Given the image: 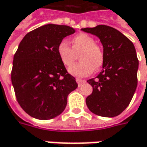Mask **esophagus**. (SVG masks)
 Returning a JSON list of instances; mask_svg holds the SVG:
<instances>
[{
    "instance_id": "esophagus-1",
    "label": "esophagus",
    "mask_w": 147,
    "mask_h": 147,
    "mask_svg": "<svg viewBox=\"0 0 147 147\" xmlns=\"http://www.w3.org/2000/svg\"><path fill=\"white\" fill-rule=\"evenodd\" d=\"M76 82H77L79 86H81L84 83H86V80H82V79H80V78H76Z\"/></svg>"
}]
</instances>
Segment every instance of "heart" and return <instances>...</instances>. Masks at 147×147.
I'll list each match as a JSON object with an SVG mask.
<instances>
[{"label": "heart", "instance_id": "1", "mask_svg": "<svg viewBox=\"0 0 147 147\" xmlns=\"http://www.w3.org/2000/svg\"><path fill=\"white\" fill-rule=\"evenodd\" d=\"M71 43L72 48L67 41L62 40L57 46V54L65 67L71 66L77 57L76 55L81 53V62L68 69L71 75L78 77L86 76L103 65L104 53L90 36L80 34L74 37Z\"/></svg>", "mask_w": 147, "mask_h": 147}]
</instances>
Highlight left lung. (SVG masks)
<instances>
[{"mask_svg":"<svg viewBox=\"0 0 147 147\" xmlns=\"http://www.w3.org/2000/svg\"><path fill=\"white\" fill-rule=\"evenodd\" d=\"M99 37L104 47L103 71L87 82L93 87L86 98L88 109L101 117L119 115L129 105L137 86L136 49L121 32L107 25L81 29Z\"/></svg>","mask_w":147,"mask_h":147,"instance_id":"1","label":"left lung"}]
</instances>
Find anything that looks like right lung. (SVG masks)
Segmentation results:
<instances>
[{
    "label": "right lung",
    "mask_w": 147,
    "mask_h": 147,
    "mask_svg": "<svg viewBox=\"0 0 147 147\" xmlns=\"http://www.w3.org/2000/svg\"><path fill=\"white\" fill-rule=\"evenodd\" d=\"M74 33L67 25H43L24 36L14 55L11 82L16 99L33 118L48 120L61 114L68 94L78 86L57 54L59 42Z\"/></svg>",
    "instance_id": "1"
}]
</instances>
